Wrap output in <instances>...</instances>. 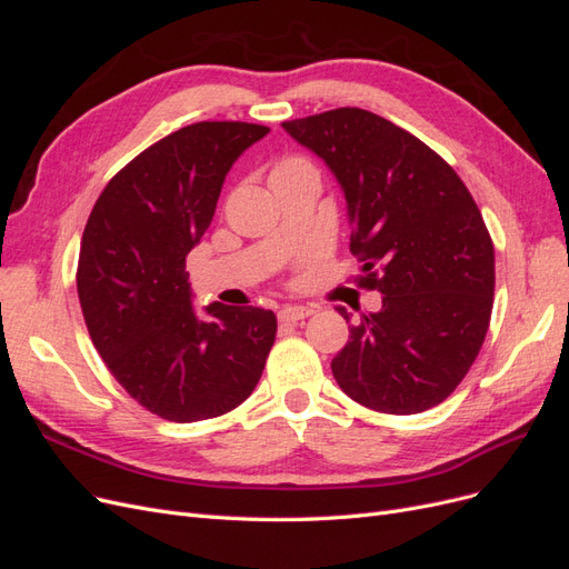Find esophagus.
I'll return each mask as SVG.
<instances>
[{
	"mask_svg": "<svg viewBox=\"0 0 569 569\" xmlns=\"http://www.w3.org/2000/svg\"><path fill=\"white\" fill-rule=\"evenodd\" d=\"M308 316H313V308L311 306H295V303H284L280 311H278V318L280 322H299Z\"/></svg>",
	"mask_w": 569,
	"mask_h": 569,
	"instance_id": "obj_1",
	"label": "esophagus"
}]
</instances>
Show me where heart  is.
Returning a JSON list of instances; mask_svg holds the SVG:
<instances>
[{"label":"heart","instance_id":"b5f03b06","mask_svg":"<svg viewBox=\"0 0 569 569\" xmlns=\"http://www.w3.org/2000/svg\"><path fill=\"white\" fill-rule=\"evenodd\" d=\"M306 166H311V163L299 159V157H291V159H284V161H280L278 166H274L272 176H284V173H291V170H299V168H306Z\"/></svg>","mask_w":569,"mask_h":569}]
</instances>
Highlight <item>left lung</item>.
Here are the masks:
<instances>
[{"instance_id":"8db88e82","label":"left lung","mask_w":569,"mask_h":569,"mask_svg":"<svg viewBox=\"0 0 569 569\" xmlns=\"http://www.w3.org/2000/svg\"><path fill=\"white\" fill-rule=\"evenodd\" d=\"M282 128L332 170L347 199L358 284L382 308L360 313L335 360L360 406L412 416L449 399L485 343L493 242L472 194L437 151L366 109L343 107ZM347 318V308H337Z\"/></svg>"}]
</instances>
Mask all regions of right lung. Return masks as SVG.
I'll use <instances>...</instances> for the list:
<instances>
[{
	"mask_svg": "<svg viewBox=\"0 0 569 569\" xmlns=\"http://www.w3.org/2000/svg\"><path fill=\"white\" fill-rule=\"evenodd\" d=\"M268 132L239 120L170 132L118 170L84 226V325L120 387L163 420H209L247 401L274 343L278 318L266 308L211 303V318H199L184 270L228 170Z\"/></svg>",
	"mask_w": 569,
	"mask_h": 569,
	"instance_id": "add662e5",
	"label": "right lung"
}]
</instances>
